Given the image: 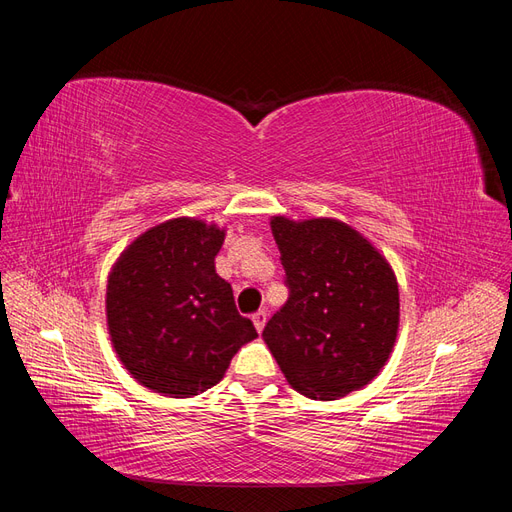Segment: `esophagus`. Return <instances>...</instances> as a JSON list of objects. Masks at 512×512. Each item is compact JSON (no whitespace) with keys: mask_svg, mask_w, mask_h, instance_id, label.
Instances as JSON below:
<instances>
[{"mask_svg":"<svg viewBox=\"0 0 512 512\" xmlns=\"http://www.w3.org/2000/svg\"><path fill=\"white\" fill-rule=\"evenodd\" d=\"M252 320H254V327H256L258 333L265 329V324H267V312H265V309H258V312L252 316Z\"/></svg>","mask_w":512,"mask_h":512,"instance_id":"1","label":"esophagus"}]
</instances>
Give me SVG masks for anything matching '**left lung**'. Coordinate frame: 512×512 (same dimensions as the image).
Segmentation results:
<instances>
[{"label":"left lung","instance_id":"8db88e82","mask_svg":"<svg viewBox=\"0 0 512 512\" xmlns=\"http://www.w3.org/2000/svg\"><path fill=\"white\" fill-rule=\"evenodd\" d=\"M271 230L286 271L288 301L262 337L288 384L333 401L378 376L399 327L395 273L374 245L344 222H292Z\"/></svg>","mask_w":512,"mask_h":512}]
</instances>
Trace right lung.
<instances>
[{
  "mask_svg": "<svg viewBox=\"0 0 512 512\" xmlns=\"http://www.w3.org/2000/svg\"><path fill=\"white\" fill-rule=\"evenodd\" d=\"M224 230L168 220L138 237L108 275L115 352L147 389L192 397L218 384L237 350L258 337L215 273Z\"/></svg>",
  "mask_w": 512,
  "mask_h": 512,
  "instance_id": "add662e5",
  "label": "right lung"
}]
</instances>
